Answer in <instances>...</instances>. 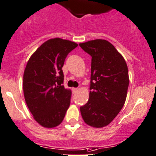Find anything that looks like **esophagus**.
I'll use <instances>...</instances> for the list:
<instances>
[{
  "instance_id": "obj_1",
  "label": "esophagus",
  "mask_w": 156,
  "mask_h": 156,
  "mask_svg": "<svg viewBox=\"0 0 156 156\" xmlns=\"http://www.w3.org/2000/svg\"><path fill=\"white\" fill-rule=\"evenodd\" d=\"M71 90H72V91H73V93H75L77 91H78V88H71Z\"/></svg>"
}]
</instances>
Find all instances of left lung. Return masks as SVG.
<instances>
[{"label":"left lung","mask_w":156,"mask_h":156,"mask_svg":"<svg viewBox=\"0 0 156 156\" xmlns=\"http://www.w3.org/2000/svg\"><path fill=\"white\" fill-rule=\"evenodd\" d=\"M79 46L91 57L89 99L80 108L83 120L94 128L112 122L124 105L129 78L127 64L110 42L89 41Z\"/></svg>","instance_id":"1"}]
</instances>
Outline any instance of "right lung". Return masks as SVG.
Segmentation results:
<instances>
[{
	"label": "right lung",
	"mask_w": 156,
	"mask_h": 156,
	"mask_svg": "<svg viewBox=\"0 0 156 156\" xmlns=\"http://www.w3.org/2000/svg\"><path fill=\"white\" fill-rule=\"evenodd\" d=\"M77 46L71 41L50 39L27 62L23 79L24 98L34 119L43 127L60 125L69 107L71 91L63 85L62 67L67 55Z\"/></svg>",
	"instance_id": "add662e5"
}]
</instances>
